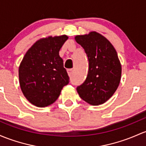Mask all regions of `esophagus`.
<instances>
[{"mask_svg":"<svg viewBox=\"0 0 146 146\" xmlns=\"http://www.w3.org/2000/svg\"><path fill=\"white\" fill-rule=\"evenodd\" d=\"M67 73H68V75L70 76H71L73 74V70L72 69H68L67 70Z\"/></svg>","mask_w":146,"mask_h":146,"instance_id":"34e87169","label":"esophagus"}]
</instances>
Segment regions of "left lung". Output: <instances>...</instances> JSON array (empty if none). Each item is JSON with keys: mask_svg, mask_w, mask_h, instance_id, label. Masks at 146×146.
<instances>
[{"mask_svg": "<svg viewBox=\"0 0 146 146\" xmlns=\"http://www.w3.org/2000/svg\"><path fill=\"white\" fill-rule=\"evenodd\" d=\"M75 40L84 48L89 62L87 77L76 88L77 92L88 104H104L117 90L121 79L116 51L106 37L95 31L76 35Z\"/></svg>", "mask_w": 146, "mask_h": 146, "instance_id": "1", "label": "left lung"}]
</instances>
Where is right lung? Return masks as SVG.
I'll list each match as a JSON object with an SVG mask.
<instances>
[{
    "instance_id": "right-lung-1",
    "label": "right lung",
    "mask_w": 146,
    "mask_h": 146,
    "mask_svg": "<svg viewBox=\"0 0 146 146\" xmlns=\"http://www.w3.org/2000/svg\"><path fill=\"white\" fill-rule=\"evenodd\" d=\"M67 35L42 38L25 54L19 68V84L25 98L32 104L45 107L58 98L62 88L69 84L59 51Z\"/></svg>"
}]
</instances>
